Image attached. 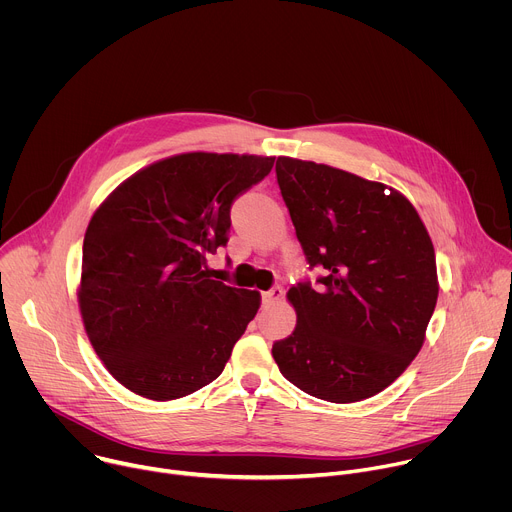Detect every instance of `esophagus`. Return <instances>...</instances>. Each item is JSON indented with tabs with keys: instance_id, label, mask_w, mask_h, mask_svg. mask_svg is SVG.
Segmentation results:
<instances>
[{
	"instance_id": "34e87169",
	"label": "esophagus",
	"mask_w": 512,
	"mask_h": 512,
	"mask_svg": "<svg viewBox=\"0 0 512 512\" xmlns=\"http://www.w3.org/2000/svg\"><path fill=\"white\" fill-rule=\"evenodd\" d=\"M283 298V289L277 285V287H271L269 291H263L261 294V302H263V308H269L273 306L275 302H279Z\"/></svg>"
}]
</instances>
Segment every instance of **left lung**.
Returning a JSON list of instances; mask_svg holds the SVG:
<instances>
[{
  "label": "left lung",
  "instance_id": "left-lung-1",
  "mask_svg": "<svg viewBox=\"0 0 512 512\" xmlns=\"http://www.w3.org/2000/svg\"><path fill=\"white\" fill-rule=\"evenodd\" d=\"M275 172L304 255L326 275L316 289L308 281L289 287L298 324L273 344V358L312 397L369 399L423 346L440 291L429 233L387 184L285 156Z\"/></svg>",
  "mask_w": 512,
  "mask_h": 512
}]
</instances>
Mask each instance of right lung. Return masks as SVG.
Here are the masks:
<instances>
[{"label": "right lung", "instance_id": "1", "mask_svg": "<svg viewBox=\"0 0 512 512\" xmlns=\"http://www.w3.org/2000/svg\"><path fill=\"white\" fill-rule=\"evenodd\" d=\"M273 162L178 154L135 172L95 210L79 308L105 369L131 393L172 401L223 373L261 296L210 279L206 259L229 241L233 200Z\"/></svg>", "mask_w": 512, "mask_h": 512}]
</instances>
